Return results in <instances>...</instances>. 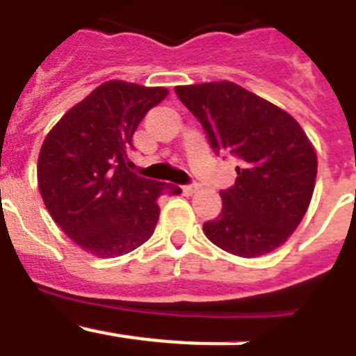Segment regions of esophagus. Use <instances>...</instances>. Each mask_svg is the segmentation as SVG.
Returning <instances> with one entry per match:
<instances>
[{"mask_svg":"<svg viewBox=\"0 0 356 356\" xmlns=\"http://www.w3.org/2000/svg\"><path fill=\"white\" fill-rule=\"evenodd\" d=\"M184 194H187V196H191V194H194L197 191V184H188V185H184Z\"/></svg>","mask_w":356,"mask_h":356,"instance_id":"esophagus-1","label":"esophagus"}]
</instances>
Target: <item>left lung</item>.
<instances>
[{
  "instance_id": "obj_1",
  "label": "left lung",
  "mask_w": 356,
  "mask_h": 356,
  "mask_svg": "<svg viewBox=\"0 0 356 356\" xmlns=\"http://www.w3.org/2000/svg\"><path fill=\"white\" fill-rule=\"evenodd\" d=\"M205 130L213 153L238 160L235 185L221 191V213L203 225L217 248L253 259L292 235L314 194L317 156L285 110L232 81L175 87Z\"/></svg>"
}]
</instances>
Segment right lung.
<instances>
[{
	"instance_id": "obj_1",
	"label": "right lung",
	"mask_w": 356,
	"mask_h": 356,
	"mask_svg": "<svg viewBox=\"0 0 356 356\" xmlns=\"http://www.w3.org/2000/svg\"><path fill=\"white\" fill-rule=\"evenodd\" d=\"M168 94L163 87L105 81L44 139L40 196L56 225L87 253L114 259L139 248L155 232L156 200L181 193L128 169L135 130Z\"/></svg>"
}]
</instances>
